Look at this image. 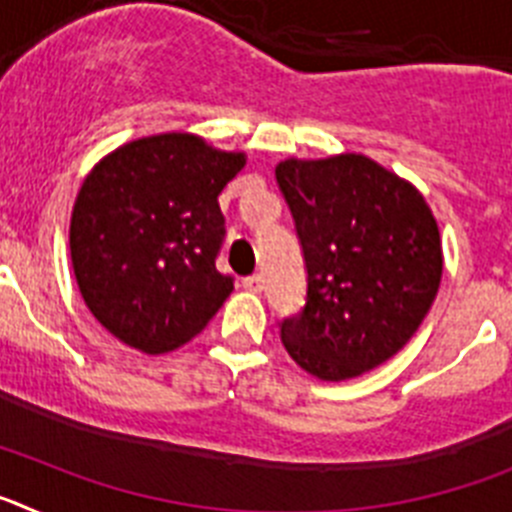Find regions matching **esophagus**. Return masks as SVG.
I'll return each mask as SVG.
<instances>
[{"instance_id": "esophagus-1", "label": "esophagus", "mask_w": 512, "mask_h": 512, "mask_svg": "<svg viewBox=\"0 0 512 512\" xmlns=\"http://www.w3.org/2000/svg\"><path fill=\"white\" fill-rule=\"evenodd\" d=\"M243 287H246L248 292H253V295H259L261 289H264V279H261L259 274H251V277L243 279Z\"/></svg>"}]
</instances>
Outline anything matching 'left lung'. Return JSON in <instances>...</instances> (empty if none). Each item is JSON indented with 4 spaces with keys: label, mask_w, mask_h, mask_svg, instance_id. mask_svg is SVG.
<instances>
[{
    "label": "left lung",
    "mask_w": 512,
    "mask_h": 512,
    "mask_svg": "<svg viewBox=\"0 0 512 512\" xmlns=\"http://www.w3.org/2000/svg\"><path fill=\"white\" fill-rule=\"evenodd\" d=\"M277 182L295 217L307 302L282 343L323 382L361 377L400 351L438 295L441 233L423 194L361 153L287 158Z\"/></svg>",
    "instance_id": "1"
}]
</instances>
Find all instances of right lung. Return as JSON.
I'll return each instance as SVG.
<instances>
[{
    "label": "right lung",
    "mask_w": 512,
    "mask_h": 512,
    "mask_svg": "<svg viewBox=\"0 0 512 512\" xmlns=\"http://www.w3.org/2000/svg\"><path fill=\"white\" fill-rule=\"evenodd\" d=\"M246 166L192 133L115 148L71 212V264L89 312L117 341L166 354L212 320L233 279L215 266L225 235L217 194Z\"/></svg>",
    "instance_id": "obj_1"
}]
</instances>
